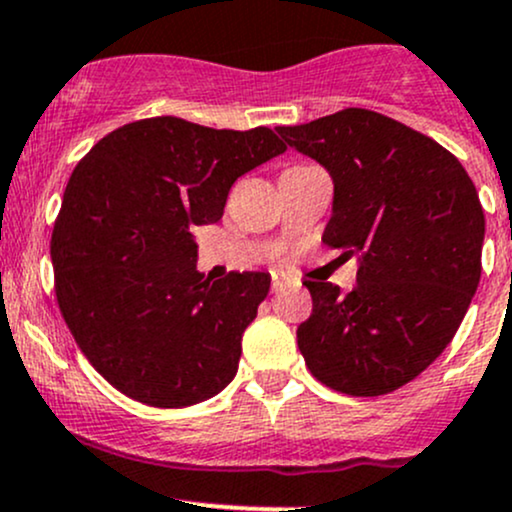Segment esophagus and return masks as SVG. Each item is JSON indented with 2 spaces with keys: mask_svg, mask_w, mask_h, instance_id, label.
<instances>
[{
  "mask_svg": "<svg viewBox=\"0 0 512 512\" xmlns=\"http://www.w3.org/2000/svg\"><path fill=\"white\" fill-rule=\"evenodd\" d=\"M291 282L284 274H272V294H282L284 289H289Z\"/></svg>",
  "mask_w": 512,
  "mask_h": 512,
  "instance_id": "1",
  "label": "esophagus"
}]
</instances>
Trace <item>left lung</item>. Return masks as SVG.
I'll return each mask as SVG.
<instances>
[{"mask_svg":"<svg viewBox=\"0 0 512 512\" xmlns=\"http://www.w3.org/2000/svg\"><path fill=\"white\" fill-rule=\"evenodd\" d=\"M277 131L333 177L323 243L362 255L347 294L303 282L306 367L347 396L401 389L442 355L479 286L486 223L474 182L440 143L369 109Z\"/></svg>","mask_w":512,"mask_h":512,"instance_id":"8db88e82","label":"left lung"}]
</instances>
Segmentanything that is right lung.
Listing matches in <instances>:
<instances>
[{
  "label": "right lung",
  "mask_w": 512,
  "mask_h": 512,
  "mask_svg": "<svg viewBox=\"0 0 512 512\" xmlns=\"http://www.w3.org/2000/svg\"><path fill=\"white\" fill-rule=\"evenodd\" d=\"M272 128L216 131L174 116L126 123L77 162L50 238L55 299L114 389L182 408L226 389L265 272H196L192 230L223 216L240 174L284 153Z\"/></svg>",
  "instance_id": "right-lung-1"
}]
</instances>
